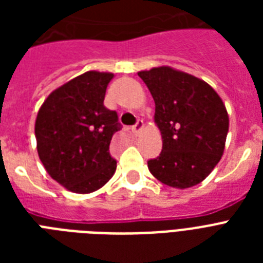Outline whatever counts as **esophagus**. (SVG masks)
I'll list each match as a JSON object with an SVG mask.
<instances>
[{"mask_svg": "<svg viewBox=\"0 0 263 263\" xmlns=\"http://www.w3.org/2000/svg\"><path fill=\"white\" fill-rule=\"evenodd\" d=\"M142 129H143V121H142V120H138L135 125L132 127V132H134L135 135H138Z\"/></svg>", "mask_w": 263, "mask_h": 263, "instance_id": "obj_1", "label": "esophagus"}]
</instances>
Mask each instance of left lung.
<instances>
[{"label":"left lung","instance_id":"8db88e82","mask_svg":"<svg viewBox=\"0 0 263 263\" xmlns=\"http://www.w3.org/2000/svg\"><path fill=\"white\" fill-rule=\"evenodd\" d=\"M156 102L162 152L148 171L169 187L188 188L212 172L224 153L229 119L206 82L169 67L138 72Z\"/></svg>","mask_w":263,"mask_h":263}]
</instances>
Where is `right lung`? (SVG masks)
I'll list each match as a JSON object with an SVG mask.
<instances>
[{"mask_svg":"<svg viewBox=\"0 0 263 263\" xmlns=\"http://www.w3.org/2000/svg\"><path fill=\"white\" fill-rule=\"evenodd\" d=\"M113 73L86 72L54 90L35 121L39 160L57 183L76 194L97 191L116 172L109 154L119 116L103 105Z\"/></svg>","mask_w":263,"mask_h":263,"instance_id":"right-lung-1","label":"right lung"}]
</instances>
